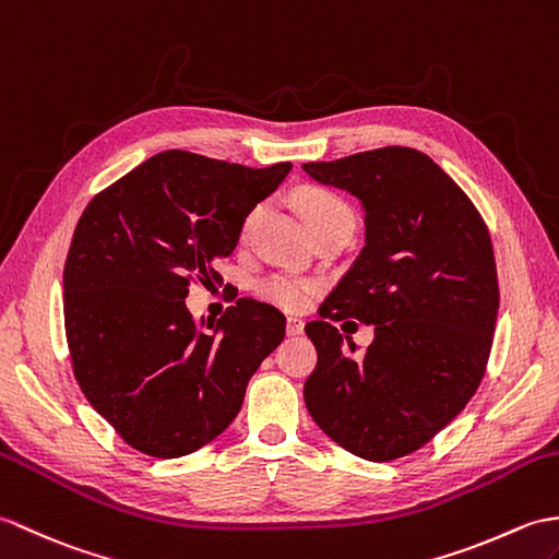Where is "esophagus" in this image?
I'll return each instance as SVG.
<instances>
[{"label":"esophagus","instance_id":"1","mask_svg":"<svg viewBox=\"0 0 559 559\" xmlns=\"http://www.w3.org/2000/svg\"><path fill=\"white\" fill-rule=\"evenodd\" d=\"M304 325H306V322H304L301 318L289 316V318H287V334H292V337H294V334H301V332H304Z\"/></svg>","mask_w":559,"mask_h":559}]
</instances>
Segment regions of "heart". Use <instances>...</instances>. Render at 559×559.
I'll use <instances>...</instances> for the list:
<instances>
[{"instance_id": "obj_1", "label": "heart", "mask_w": 559, "mask_h": 559, "mask_svg": "<svg viewBox=\"0 0 559 559\" xmlns=\"http://www.w3.org/2000/svg\"><path fill=\"white\" fill-rule=\"evenodd\" d=\"M299 210L311 231H318L330 225H340V222H354L352 207L346 205L340 195H334L332 191H325V189H304L299 193ZM260 215H263V205H255L248 210L241 222L243 239L253 231ZM260 292H263L265 299L272 304L284 306V308H299L311 299L316 287L311 282L299 280V277L277 275V277H270Z\"/></svg>"}]
</instances>
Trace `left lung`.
I'll return each instance as SVG.
<instances>
[{
    "instance_id": "1",
    "label": "left lung",
    "mask_w": 559,
    "mask_h": 559,
    "mask_svg": "<svg viewBox=\"0 0 559 559\" xmlns=\"http://www.w3.org/2000/svg\"><path fill=\"white\" fill-rule=\"evenodd\" d=\"M304 169L366 210V246L306 325L318 364L304 400L340 448L392 462L436 438L486 376L500 308L490 231L468 195L414 147ZM346 317L377 325L364 355L331 325Z\"/></svg>"
}]
</instances>
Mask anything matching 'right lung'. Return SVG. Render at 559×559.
I'll return each instance as SVG.
<instances>
[{"label":"right lung","instance_id":"1","mask_svg":"<svg viewBox=\"0 0 559 559\" xmlns=\"http://www.w3.org/2000/svg\"><path fill=\"white\" fill-rule=\"evenodd\" d=\"M292 163L263 169L186 151L145 159L97 193L64 263V328L85 400L121 440L175 459L215 440L284 340L275 306L239 299L217 325L186 308L191 282H222L241 222Z\"/></svg>","mask_w":559,"mask_h":559}]
</instances>
